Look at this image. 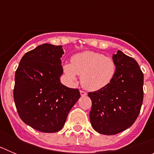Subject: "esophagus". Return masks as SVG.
I'll return each mask as SVG.
<instances>
[{"label": "esophagus", "mask_w": 154, "mask_h": 154, "mask_svg": "<svg viewBox=\"0 0 154 154\" xmlns=\"http://www.w3.org/2000/svg\"><path fill=\"white\" fill-rule=\"evenodd\" d=\"M80 94H81L82 96H87V92H85V91H83V90H80Z\"/></svg>", "instance_id": "obj_1"}]
</instances>
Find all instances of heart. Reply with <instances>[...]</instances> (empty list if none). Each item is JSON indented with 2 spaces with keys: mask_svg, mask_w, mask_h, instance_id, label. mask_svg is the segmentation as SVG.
<instances>
[{
  "mask_svg": "<svg viewBox=\"0 0 154 154\" xmlns=\"http://www.w3.org/2000/svg\"><path fill=\"white\" fill-rule=\"evenodd\" d=\"M63 71L71 84H76L79 75L85 89L98 91L112 82L116 72V64L113 58L101 53L85 51L73 55L71 63L63 65Z\"/></svg>",
  "mask_w": 154,
  "mask_h": 154,
  "instance_id": "b5f03b06",
  "label": "heart"
}]
</instances>
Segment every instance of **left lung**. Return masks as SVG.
Segmentation results:
<instances>
[{"instance_id": "obj_1", "label": "left lung", "mask_w": 154, "mask_h": 154, "mask_svg": "<svg viewBox=\"0 0 154 154\" xmlns=\"http://www.w3.org/2000/svg\"><path fill=\"white\" fill-rule=\"evenodd\" d=\"M112 58L116 72L104 89L89 92L91 124L98 133L115 135L133 124L143 99V74L135 59L118 51Z\"/></svg>"}]
</instances>
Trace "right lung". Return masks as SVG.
<instances>
[{
  "mask_svg": "<svg viewBox=\"0 0 154 154\" xmlns=\"http://www.w3.org/2000/svg\"><path fill=\"white\" fill-rule=\"evenodd\" d=\"M62 45L43 44L24 54L15 72L14 100L24 123L43 133H55L65 125L80 98L78 89L61 83Z\"/></svg>",
  "mask_w": 154,
  "mask_h": 154,
  "instance_id": "obj_1",
  "label": "right lung"
}]
</instances>
